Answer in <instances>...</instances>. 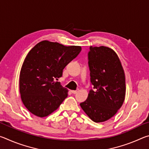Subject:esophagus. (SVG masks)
Returning <instances> with one entry per match:
<instances>
[{"mask_svg": "<svg viewBox=\"0 0 149 149\" xmlns=\"http://www.w3.org/2000/svg\"><path fill=\"white\" fill-rule=\"evenodd\" d=\"M79 91V89H77V90H72L71 91V92L73 93V94H76V93Z\"/></svg>", "mask_w": 149, "mask_h": 149, "instance_id": "34e87169", "label": "esophagus"}]
</instances>
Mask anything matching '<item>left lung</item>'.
Segmentation results:
<instances>
[{
	"mask_svg": "<svg viewBox=\"0 0 149 149\" xmlns=\"http://www.w3.org/2000/svg\"><path fill=\"white\" fill-rule=\"evenodd\" d=\"M88 60L93 89L80 106L93 122H105L116 114L124 101V71L116 53L107 47H90Z\"/></svg>",
	"mask_w": 149,
	"mask_h": 149,
	"instance_id": "left-lung-1",
	"label": "left lung"
}]
</instances>
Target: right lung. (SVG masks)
<instances>
[{
	"mask_svg": "<svg viewBox=\"0 0 149 149\" xmlns=\"http://www.w3.org/2000/svg\"><path fill=\"white\" fill-rule=\"evenodd\" d=\"M81 50L79 46L65 47L42 41L30 50L19 74L22 102L33 114L45 117L56 110L68 97V91L54 79Z\"/></svg>",
	"mask_w": 149,
	"mask_h": 149,
	"instance_id": "add662e5",
	"label": "right lung"
}]
</instances>
